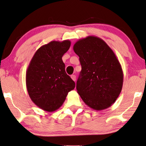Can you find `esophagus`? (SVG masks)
I'll use <instances>...</instances> for the list:
<instances>
[{
    "label": "esophagus",
    "mask_w": 146,
    "mask_h": 146,
    "mask_svg": "<svg viewBox=\"0 0 146 146\" xmlns=\"http://www.w3.org/2000/svg\"><path fill=\"white\" fill-rule=\"evenodd\" d=\"M70 77H71V78L72 79V80H74V82H76V76H75V75H72L71 76H70Z\"/></svg>",
    "instance_id": "esophagus-1"
}]
</instances>
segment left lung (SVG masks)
<instances>
[{"mask_svg":"<svg viewBox=\"0 0 146 146\" xmlns=\"http://www.w3.org/2000/svg\"><path fill=\"white\" fill-rule=\"evenodd\" d=\"M73 49L82 65L76 89L83 101L97 111L111 107L120 94L123 81L121 64L113 50L95 36L78 40Z\"/></svg>","mask_w":146,"mask_h":146,"instance_id":"1","label":"left lung"}]
</instances>
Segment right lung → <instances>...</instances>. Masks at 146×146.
<instances>
[{
  "mask_svg": "<svg viewBox=\"0 0 146 146\" xmlns=\"http://www.w3.org/2000/svg\"><path fill=\"white\" fill-rule=\"evenodd\" d=\"M69 40L53 41L40 47L28 66L26 84L32 102L48 112L60 107L75 83L66 74L62 57L68 50Z\"/></svg>",
  "mask_w": 146,
  "mask_h": 146,
  "instance_id": "1",
  "label": "right lung"
}]
</instances>
